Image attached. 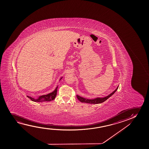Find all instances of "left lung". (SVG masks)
I'll use <instances>...</instances> for the list:
<instances>
[{"instance_id":"obj_1","label":"left lung","mask_w":149,"mask_h":149,"mask_svg":"<svg viewBox=\"0 0 149 149\" xmlns=\"http://www.w3.org/2000/svg\"><path fill=\"white\" fill-rule=\"evenodd\" d=\"M118 88V86L113 92L109 94L108 96H106V97H103V98H96L93 99H88L83 98V97H82L79 96V95H77V98L78 100H79L80 101L82 102V103H89V104H100V103H102L104 101H105L106 100L108 99V98H110L112 95H113L115 93V92L117 91Z\"/></svg>"}]
</instances>
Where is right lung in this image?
<instances>
[{"label":"right lung","instance_id":"obj_1","mask_svg":"<svg viewBox=\"0 0 149 149\" xmlns=\"http://www.w3.org/2000/svg\"><path fill=\"white\" fill-rule=\"evenodd\" d=\"M63 78V77L60 78L59 79V81H61V80ZM57 86L56 88H55V90L51 92L49 94H47V95H42V96H39L37 98H33L30 96H27L28 98H29L31 101H34V102H46V101H51L52 100H53L55 99V97L56 96V94H57Z\"/></svg>","mask_w":149,"mask_h":149}]
</instances>
